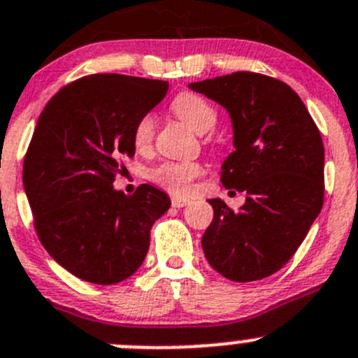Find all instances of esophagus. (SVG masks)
<instances>
[{
  "mask_svg": "<svg viewBox=\"0 0 358 358\" xmlns=\"http://www.w3.org/2000/svg\"><path fill=\"white\" fill-rule=\"evenodd\" d=\"M189 202H190V199H185V197H178V196L171 197L173 208H183V206H187Z\"/></svg>",
  "mask_w": 358,
  "mask_h": 358,
  "instance_id": "34e87169",
  "label": "esophagus"
}]
</instances>
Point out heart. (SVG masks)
<instances>
[{"instance_id":"1","label":"heart","mask_w":358,"mask_h":358,"mask_svg":"<svg viewBox=\"0 0 358 358\" xmlns=\"http://www.w3.org/2000/svg\"><path fill=\"white\" fill-rule=\"evenodd\" d=\"M171 109L196 133H208L215 128L218 121V112L213 103L197 93H180L171 103ZM156 133V117L145 114L138 119L133 129V140L138 149H147L152 143ZM202 173L201 164L197 162H164L150 171V178L169 192L185 194L190 189L194 180Z\"/></svg>"}]
</instances>
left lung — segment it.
Listing matches in <instances>:
<instances>
[{
	"label": "left lung",
	"instance_id": "obj_1",
	"mask_svg": "<svg viewBox=\"0 0 358 358\" xmlns=\"http://www.w3.org/2000/svg\"><path fill=\"white\" fill-rule=\"evenodd\" d=\"M232 119L234 150L222 164L225 189L246 192L241 211L209 199L211 225L202 236L209 265L236 282L282 268L324 204V143L294 90L256 72L190 83Z\"/></svg>",
	"mask_w": 358,
	"mask_h": 358
}]
</instances>
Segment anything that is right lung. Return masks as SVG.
Wrapping results in <instances>:
<instances>
[{"instance_id": "right-lung-1", "label": "right lung", "mask_w": 358, "mask_h": 358, "mask_svg": "<svg viewBox=\"0 0 358 358\" xmlns=\"http://www.w3.org/2000/svg\"><path fill=\"white\" fill-rule=\"evenodd\" d=\"M168 83L93 74L69 83L36 122L24 159V189L39 241L60 266L109 286L140 268L150 229L171 206L162 190L114 189L121 161L135 156L133 129Z\"/></svg>"}]
</instances>
